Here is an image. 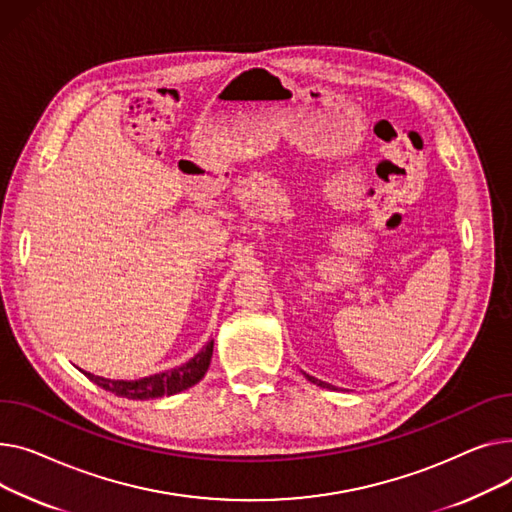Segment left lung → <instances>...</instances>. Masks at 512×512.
<instances>
[{"mask_svg": "<svg viewBox=\"0 0 512 512\" xmlns=\"http://www.w3.org/2000/svg\"><path fill=\"white\" fill-rule=\"evenodd\" d=\"M306 378H308L310 382H314V384L322 386V388H330V384H326V382H322V380H318V378H314V376H310V374H306Z\"/></svg>", "mask_w": 512, "mask_h": 512, "instance_id": "8db88e82", "label": "left lung"}]
</instances>
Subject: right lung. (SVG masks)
<instances>
[{"label": "right lung", "mask_w": 512, "mask_h": 512, "mask_svg": "<svg viewBox=\"0 0 512 512\" xmlns=\"http://www.w3.org/2000/svg\"><path fill=\"white\" fill-rule=\"evenodd\" d=\"M213 345L215 341H208L198 355H194L188 364L153 374V376H144L138 380H111L103 376H95L90 372H84L88 380H93L101 388L109 390V393L117 397H126L132 401H148V399H159V397H171L182 393V390H188L190 386L198 384L208 366H210V357H213Z\"/></svg>", "instance_id": "obj_1"}]
</instances>
